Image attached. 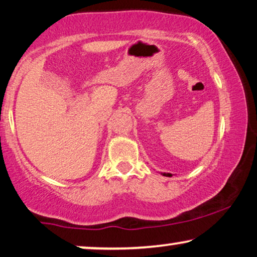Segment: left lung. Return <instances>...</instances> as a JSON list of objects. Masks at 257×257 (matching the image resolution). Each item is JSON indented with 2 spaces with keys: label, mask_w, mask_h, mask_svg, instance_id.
<instances>
[{
  "label": "left lung",
  "mask_w": 257,
  "mask_h": 257,
  "mask_svg": "<svg viewBox=\"0 0 257 257\" xmlns=\"http://www.w3.org/2000/svg\"><path fill=\"white\" fill-rule=\"evenodd\" d=\"M163 175H165V177H172V174H170V173H161Z\"/></svg>",
  "instance_id": "8db88e82"
}]
</instances>
